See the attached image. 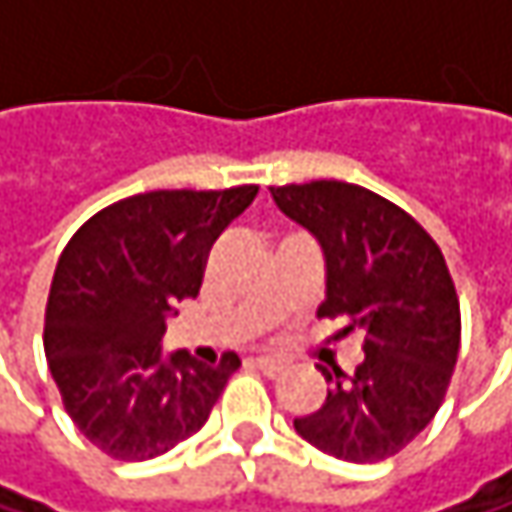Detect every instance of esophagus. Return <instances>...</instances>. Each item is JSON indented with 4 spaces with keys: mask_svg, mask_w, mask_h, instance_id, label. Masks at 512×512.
<instances>
[{
    "mask_svg": "<svg viewBox=\"0 0 512 512\" xmlns=\"http://www.w3.org/2000/svg\"><path fill=\"white\" fill-rule=\"evenodd\" d=\"M252 367H257L263 376H269V379H275V376H281L284 373V364L281 361H272V358H252Z\"/></svg>",
    "mask_w": 512,
    "mask_h": 512,
    "instance_id": "34e87169",
    "label": "esophagus"
}]
</instances>
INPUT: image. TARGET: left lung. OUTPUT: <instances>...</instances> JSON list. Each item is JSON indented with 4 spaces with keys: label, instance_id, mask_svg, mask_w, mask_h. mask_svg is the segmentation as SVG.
<instances>
[{
    "label": "left lung",
    "instance_id": "8db88e82",
    "mask_svg": "<svg viewBox=\"0 0 512 512\" xmlns=\"http://www.w3.org/2000/svg\"><path fill=\"white\" fill-rule=\"evenodd\" d=\"M278 210L326 257L317 317L364 335L353 376L323 370L326 403L296 433L347 462L400 454L436 418L460 353V299L436 240L388 198L341 180L269 186Z\"/></svg>",
    "mask_w": 512,
    "mask_h": 512
}]
</instances>
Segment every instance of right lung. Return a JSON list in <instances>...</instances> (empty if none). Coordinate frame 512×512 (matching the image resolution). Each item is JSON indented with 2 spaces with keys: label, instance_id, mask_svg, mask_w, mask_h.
Here are the masks:
<instances>
[{
  "label": "right lung",
  "instance_id": "add662e5",
  "mask_svg": "<svg viewBox=\"0 0 512 512\" xmlns=\"http://www.w3.org/2000/svg\"><path fill=\"white\" fill-rule=\"evenodd\" d=\"M255 195L257 186L133 195L91 216L64 246L44 353L70 421L103 454L154 460L207 424L240 358L162 356L165 317L198 296L213 243Z\"/></svg>",
  "mask_w": 512,
  "mask_h": 512
}]
</instances>
